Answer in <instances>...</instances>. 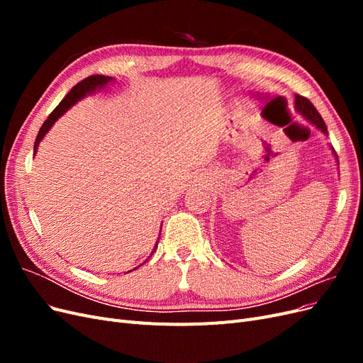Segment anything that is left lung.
<instances>
[{
    "label": "left lung",
    "instance_id": "obj_1",
    "mask_svg": "<svg viewBox=\"0 0 363 363\" xmlns=\"http://www.w3.org/2000/svg\"><path fill=\"white\" fill-rule=\"evenodd\" d=\"M295 108H296V112H300L307 121H309L311 124L320 128L324 135H328L324 119L321 118L320 112L316 111L315 106L309 100H307L306 96L295 95ZM333 152H335V150H333ZM335 156H336V152H335ZM336 159H337V156H336Z\"/></svg>",
    "mask_w": 363,
    "mask_h": 363
}]
</instances>
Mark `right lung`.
I'll use <instances>...</instances> for the list:
<instances>
[{
    "mask_svg": "<svg viewBox=\"0 0 363 363\" xmlns=\"http://www.w3.org/2000/svg\"><path fill=\"white\" fill-rule=\"evenodd\" d=\"M112 80H113L112 77H106V75H91V77H87V79L82 80L80 83H77V84L72 87V89L68 92V95L65 96L63 100L60 101V104L50 113L48 119H45V123L42 124V127H40V130H39V133H38V136H36V140H35V155H36L38 147H39V144H40V140L43 139V136H45V135L48 133V130L52 127V124L56 123V121H57L65 112H67L71 106H74L77 101L82 100V98H83L86 94H91V92H94V91H96V89H101V87H104L108 82H112ZM156 248H157V244H156L155 250H152V252L156 251ZM152 252H151V256H152ZM139 267H140V265H139ZM139 267H136V268H139ZM136 268H135V269H136ZM131 271H133V269H131ZM128 272H130V271H128Z\"/></svg>",
    "mask_w": 363,
    "mask_h": 363,
    "instance_id": "1",
    "label": "right lung"
}]
</instances>
